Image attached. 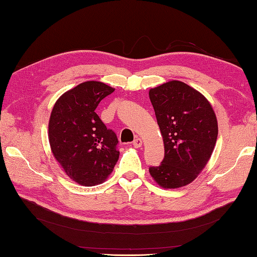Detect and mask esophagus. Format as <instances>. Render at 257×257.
<instances>
[{"mask_svg":"<svg viewBox=\"0 0 257 257\" xmlns=\"http://www.w3.org/2000/svg\"><path fill=\"white\" fill-rule=\"evenodd\" d=\"M133 145H134L135 148H140V147L143 146V140H141L140 138H136V139L134 140Z\"/></svg>","mask_w":257,"mask_h":257,"instance_id":"obj_1","label":"esophagus"}]
</instances>
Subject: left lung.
<instances>
[{"instance_id": "left-lung-1", "label": "left lung", "mask_w": 257, "mask_h": 257, "mask_svg": "<svg viewBox=\"0 0 257 257\" xmlns=\"http://www.w3.org/2000/svg\"><path fill=\"white\" fill-rule=\"evenodd\" d=\"M165 145V159L149 169L163 189L185 187L198 178L214 150L217 119L210 101L180 80H170L149 90Z\"/></svg>"}]
</instances>
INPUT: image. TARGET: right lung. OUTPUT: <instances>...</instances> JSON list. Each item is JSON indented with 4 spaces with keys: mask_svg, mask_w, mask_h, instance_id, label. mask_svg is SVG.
Wrapping results in <instances>:
<instances>
[{
    "mask_svg": "<svg viewBox=\"0 0 257 257\" xmlns=\"http://www.w3.org/2000/svg\"><path fill=\"white\" fill-rule=\"evenodd\" d=\"M113 90L101 81H84L64 92L52 109L48 121L52 154L77 184H101L118 161L116 135L95 112L98 103Z\"/></svg>",
    "mask_w": 257,
    "mask_h": 257,
    "instance_id": "right-lung-1",
    "label": "right lung"
}]
</instances>
